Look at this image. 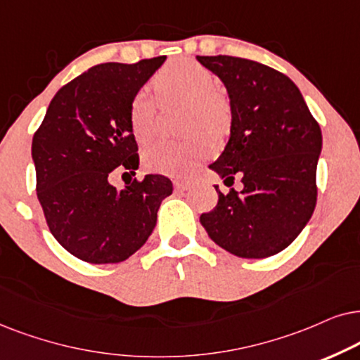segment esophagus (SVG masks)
Segmentation results:
<instances>
[{
    "label": "esophagus",
    "mask_w": 360,
    "mask_h": 360,
    "mask_svg": "<svg viewBox=\"0 0 360 360\" xmlns=\"http://www.w3.org/2000/svg\"><path fill=\"white\" fill-rule=\"evenodd\" d=\"M174 186H176L177 191L184 193V191H189L191 188H193V183H191V181H188V179H176Z\"/></svg>",
    "instance_id": "34e87169"
}]
</instances>
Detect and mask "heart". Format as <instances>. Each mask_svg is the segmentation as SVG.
<instances>
[{
  "label": "heart",
  "instance_id": "heart-1",
  "mask_svg": "<svg viewBox=\"0 0 360 360\" xmlns=\"http://www.w3.org/2000/svg\"><path fill=\"white\" fill-rule=\"evenodd\" d=\"M161 102L186 103V130L194 133L186 140H165L145 153L148 169L169 176H184L212 153L210 136L219 138L230 127V107L215 90V77L207 67L193 59H176L166 64L153 79ZM158 100L146 89L135 94L130 103L133 135L148 143L158 131Z\"/></svg>",
  "mask_w": 360,
  "mask_h": 360
}]
</instances>
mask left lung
Wrapping results in <instances>:
<instances>
[{
	"instance_id": "left-lung-1",
	"label": "left lung",
	"mask_w": 360,
	"mask_h": 360,
	"mask_svg": "<svg viewBox=\"0 0 360 360\" xmlns=\"http://www.w3.org/2000/svg\"><path fill=\"white\" fill-rule=\"evenodd\" d=\"M222 80L230 98V136L209 167L243 189L222 194L200 215L209 237L240 258L285 250L316 207L321 128L293 80L260 62L232 56H198Z\"/></svg>"
}]
</instances>
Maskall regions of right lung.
Segmentation results:
<instances>
[{
  "label": "right lung",
  "instance_id": "1",
  "mask_svg": "<svg viewBox=\"0 0 360 360\" xmlns=\"http://www.w3.org/2000/svg\"><path fill=\"white\" fill-rule=\"evenodd\" d=\"M165 60L107 62L75 77L51 100L32 138L46 222L80 260L102 265L131 257L151 236L162 199L172 194V183L161 174H146L123 189L110 184L118 166L138 169L130 103Z\"/></svg>",
  "mask_w": 360,
  "mask_h": 360
}]
</instances>
